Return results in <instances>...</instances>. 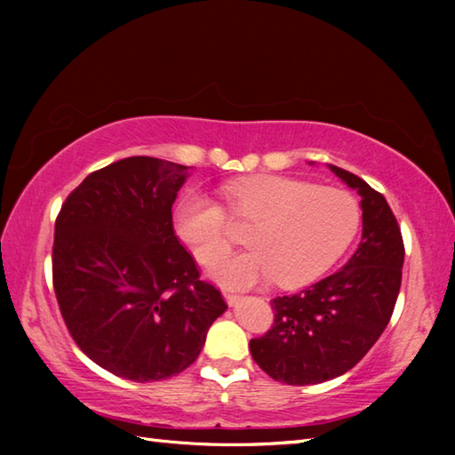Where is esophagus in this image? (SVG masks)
<instances>
[{"instance_id":"obj_1","label":"esophagus","mask_w":455,"mask_h":455,"mask_svg":"<svg viewBox=\"0 0 455 455\" xmlns=\"http://www.w3.org/2000/svg\"><path fill=\"white\" fill-rule=\"evenodd\" d=\"M222 295H225L228 305H235V303L238 301V299H240V295H238L236 291H230V289H225V291H222Z\"/></svg>"}]
</instances>
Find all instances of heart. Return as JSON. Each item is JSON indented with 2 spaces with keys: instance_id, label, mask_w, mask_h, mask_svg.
Segmentation results:
<instances>
[{
  "instance_id": "b5f03b06",
  "label": "heart",
  "mask_w": 455,
  "mask_h": 455,
  "mask_svg": "<svg viewBox=\"0 0 455 455\" xmlns=\"http://www.w3.org/2000/svg\"><path fill=\"white\" fill-rule=\"evenodd\" d=\"M222 197L236 225L252 227L246 243L254 250L222 258L211 267L217 282L233 287L272 277L279 287L315 282L346 252L362 222L360 203L352 193L285 176L228 181ZM227 211L199 193L178 203L173 227L201 264L215 262L233 246Z\"/></svg>"
}]
</instances>
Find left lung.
Listing matches in <instances>:
<instances>
[{
  "instance_id": "8db88e82",
  "label": "left lung",
  "mask_w": 455,
  "mask_h": 455,
  "mask_svg": "<svg viewBox=\"0 0 455 455\" xmlns=\"http://www.w3.org/2000/svg\"><path fill=\"white\" fill-rule=\"evenodd\" d=\"M331 170L360 193L362 243L336 274L275 297L274 324L250 340L254 362L287 385L323 383L352 370L389 324L401 289L404 244L387 199L355 173Z\"/></svg>"
}]
</instances>
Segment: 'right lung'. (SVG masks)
Listing matches in <instances>:
<instances>
[{"mask_svg": "<svg viewBox=\"0 0 455 455\" xmlns=\"http://www.w3.org/2000/svg\"><path fill=\"white\" fill-rule=\"evenodd\" d=\"M186 170L117 160L92 172L56 217L52 285L68 332L92 362L131 381L181 373L227 308L173 230Z\"/></svg>", "mask_w": 455, "mask_h": 455, "instance_id": "right-lung-1", "label": "right lung"}]
</instances>
